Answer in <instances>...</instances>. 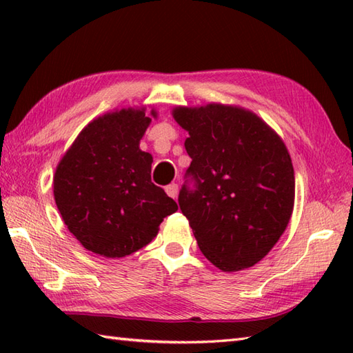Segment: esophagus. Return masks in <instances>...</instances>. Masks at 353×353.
Here are the masks:
<instances>
[{"label":"esophagus","instance_id":"obj_1","mask_svg":"<svg viewBox=\"0 0 353 353\" xmlns=\"http://www.w3.org/2000/svg\"><path fill=\"white\" fill-rule=\"evenodd\" d=\"M165 192H167L171 199H176L177 192H179V186L176 183H171L167 186V188H165Z\"/></svg>","mask_w":353,"mask_h":353}]
</instances>
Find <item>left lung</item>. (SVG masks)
Wrapping results in <instances>:
<instances>
[{
	"label": "left lung",
	"mask_w": 353,
	"mask_h": 353,
	"mask_svg": "<svg viewBox=\"0 0 353 353\" xmlns=\"http://www.w3.org/2000/svg\"><path fill=\"white\" fill-rule=\"evenodd\" d=\"M172 117L190 133L185 148L192 161L179 206L201 253L223 272L254 265L273 249L294 208L287 147L258 115L238 106H179Z\"/></svg>",
	"instance_id": "8db88e82"
}]
</instances>
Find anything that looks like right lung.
<instances>
[{
	"label": "right lung",
	"instance_id": "right-lung-1",
	"mask_svg": "<svg viewBox=\"0 0 353 353\" xmlns=\"http://www.w3.org/2000/svg\"><path fill=\"white\" fill-rule=\"evenodd\" d=\"M153 118L157 117L152 109ZM152 118L145 108L95 118L79 133L54 172V200L86 250L123 258L152 243L177 203L152 182L153 156L139 141Z\"/></svg>",
	"mask_w": 353,
	"mask_h": 353
}]
</instances>
